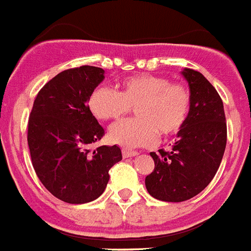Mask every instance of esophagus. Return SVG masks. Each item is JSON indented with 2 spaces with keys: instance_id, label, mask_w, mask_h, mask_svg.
Instances as JSON below:
<instances>
[{
  "instance_id": "34e87169",
  "label": "esophagus",
  "mask_w": 251,
  "mask_h": 251,
  "mask_svg": "<svg viewBox=\"0 0 251 251\" xmlns=\"http://www.w3.org/2000/svg\"><path fill=\"white\" fill-rule=\"evenodd\" d=\"M137 154H138L137 151H132V150H127V149H124V150H123V157H124V158L136 157Z\"/></svg>"
}]
</instances>
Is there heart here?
Here are the masks:
<instances>
[{
  "instance_id": "obj_1",
  "label": "heart",
  "mask_w": 251,
  "mask_h": 251,
  "mask_svg": "<svg viewBox=\"0 0 251 251\" xmlns=\"http://www.w3.org/2000/svg\"><path fill=\"white\" fill-rule=\"evenodd\" d=\"M135 109L136 119L122 120L109 132L110 141L124 149L154 145L158 135H177L188 122L192 94L182 83H171L166 76H129L119 84V91L94 88L88 98V109L98 120H118Z\"/></svg>"
}]
</instances>
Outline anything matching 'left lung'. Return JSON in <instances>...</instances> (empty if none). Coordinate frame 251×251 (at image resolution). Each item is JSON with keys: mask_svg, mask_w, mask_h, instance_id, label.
Wrapping results in <instances>:
<instances>
[{"mask_svg": "<svg viewBox=\"0 0 251 251\" xmlns=\"http://www.w3.org/2000/svg\"><path fill=\"white\" fill-rule=\"evenodd\" d=\"M182 75L192 94L189 118L170 151L150 153L155 167L145 179L150 196L166 202H182L201 193L214 179L227 144L219 93L201 72L185 69Z\"/></svg>", "mask_w": 251, "mask_h": 251, "instance_id": "obj_1", "label": "left lung"}]
</instances>
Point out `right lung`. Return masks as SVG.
I'll list each match as a JSON object with an SVG mask.
<instances>
[{
	"label": "right lung",
	"mask_w": 251,
	"mask_h": 251,
	"mask_svg": "<svg viewBox=\"0 0 251 251\" xmlns=\"http://www.w3.org/2000/svg\"><path fill=\"white\" fill-rule=\"evenodd\" d=\"M105 71L80 66L62 71L37 93L28 119L32 166L43 185L67 203H87L103 193L110 168L122 160L119 146H89L105 135L88 98Z\"/></svg>",
	"instance_id": "obj_1"
}]
</instances>
